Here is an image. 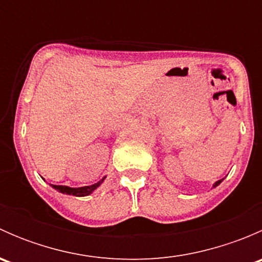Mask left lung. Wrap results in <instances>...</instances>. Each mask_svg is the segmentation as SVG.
I'll use <instances>...</instances> for the list:
<instances>
[{
	"instance_id": "obj_1",
	"label": "left lung",
	"mask_w": 262,
	"mask_h": 262,
	"mask_svg": "<svg viewBox=\"0 0 262 262\" xmlns=\"http://www.w3.org/2000/svg\"><path fill=\"white\" fill-rule=\"evenodd\" d=\"M222 181H223V179H222V180H218V181H216V182H215V184H214V185H213V187L218 186V185H219V184H221V182H222Z\"/></svg>"
}]
</instances>
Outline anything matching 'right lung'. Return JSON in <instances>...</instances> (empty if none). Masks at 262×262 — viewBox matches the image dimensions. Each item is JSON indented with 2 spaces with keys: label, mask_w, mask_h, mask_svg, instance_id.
I'll return each instance as SVG.
<instances>
[{
  "label": "right lung",
  "mask_w": 262,
  "mask_h": 262,
  "mask_svg": "<svg viewBox=\"0 0 262 262\" xmlns=\"http://www.w3.org/2000/svg\"><path fill=\"white\" fill-rule=\"evenodd\" d=\"M106 178V176H105ZM105 178H102L101 180L94 185H90V186H82V187H70V186H63V185H52L53 189L58 190L62 194L67 195H73V196H87V195L91 194L94 190H96L100 185L102 184V181L105 180Z\"/></svg>",
  "instance_id": "1"
}]
</instances>
